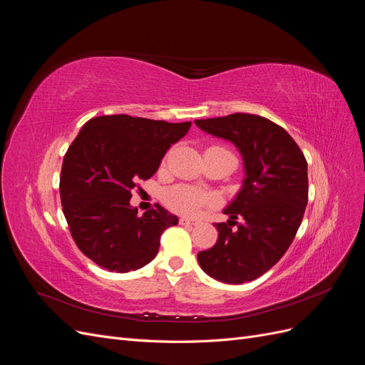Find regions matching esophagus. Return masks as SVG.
I'll return each instance as SVG.
<instances>
[{"mask_svg": "<svg viewBox=\"0 0 365 365\" xmlns=\"http://www.w3.org/2000/svg\"><path fill=\"white\" fill-rule=\"evenodd\" d=\"M181 225H196L197 220L196 219H190V217H181L180 219Z\"/></svg>", "mask_w": 365, "mask_h": 365, "instance_id": "1", "label": "esophagus"}]
</instances>
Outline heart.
<instances>
[{
	"instance_id": "b5f03b06",
	"label": "heart",
	"mask_w": 365,
	"mask_h": 365,
	"mask_svg": "<svg viewBox=\"0 0 365 365\" xmlns=\"http://www.w3.org/2000/svg\"><path fill=\"white\" fill-rule=\"evenodd\" d=\"M164 201L175 212L195 215L208 202V196L189 185H176L164 193Z\"/></svg>"
}]
</instances>
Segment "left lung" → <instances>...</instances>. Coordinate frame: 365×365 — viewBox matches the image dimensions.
Segmentation results:
<instances>
[{
  "mask_svg": "<svg viewBox=\"0 0 365 365\" xmlns=\"http://www.w3.org/2000/svg\"><path fill=\"white\" fill-rule=\"evenodd\" d=\"M195 125L233 143L245 173L240 190L224 208L230 219L215 225L217 242L197 252V262L219 282H251L282 259L302 224L307 204L306 158L288 132L260 115L236 113L195 120Z\"/></svg>",
  "mask_w": 365,
  "mask_h": 365,
  "instance_id": "1",
  "label": "left lung"
}]
</instances>
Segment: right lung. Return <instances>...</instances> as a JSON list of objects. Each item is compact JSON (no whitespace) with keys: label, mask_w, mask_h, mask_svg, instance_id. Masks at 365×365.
Segmentation results:
<instances>
[{"label":"right lung","mask_w":365,"mask_h":365,"mask_svg":"<svg viewBox=\"0 0 365 365\" xmlns=\"http://www.w3.org/2000/svg\"><path fill=\"white\" fill-rule=\"evenodd\" d=\"M190 126L126 114L82 126L63 157L59 190L76 245L98 267L128 272L155 259L163 231L178 217L160 204L138 216L130 190L158 170Z\"/></svg>","instance_id":"1"}]
</instances>
